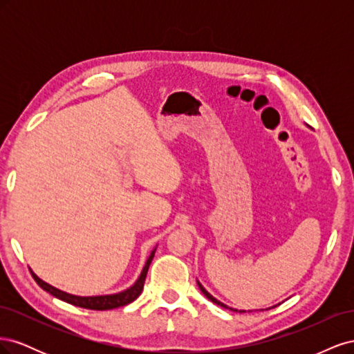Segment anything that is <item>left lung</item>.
Segmentation results:
<instances>
[{"mask_svg":"<svg viewBox=\"0 0 354 354\" xmlns=\"http://www.w3.org/2000/svg\"><path fill=\"white\" fill-rule=\"evenodd\" d=\"M198 285H199V288H201V291L203 292V295H205L208 299H211V301H212L214 304H217V306H221V307H226V308H227V306H224L223 303H220V301H218V299L214 298V297H212L209 292H207V291H205V288H203V286H202L199 282H198ZM230 310H233V308H230ZM234 312H238V310H234ZM241 312H242V310H241Z\"/></svg>","mask_w":354,"mask_h":354,"instance_id":"left-lung-1","label":"left lung"}]
</instances>
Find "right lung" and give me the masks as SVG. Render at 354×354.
Segmentation results:
<instances>
[{"instance_id": "right-lung-1", "label": "right lung", "mask_w": 354, "mask_h": 354, "mask_svg": "<svg viewBox=\"0 0 354 354\" xmlns=\"http://www.w3.org/2000/svg\"><path fill=\"white\" fill-rule=\"evenodd\" d=\"M153 255H155V251L149 255V259L143 267V272L140 274V277H138L137 282L128 288L127 291L124 292H120V294H113V295H100V297H77V295H71V294H66L60 291V289L51 286L48 283H46L44 281H41L39 277L32 273V277H34L35 282L44 289V291L50 292L53 297H56L59 299H62V301H66L72 306H78V307H82V308H90V310H111V308H118V307H122V306H127L133 303L134 299L142 294L143 291V285H145V279H146V274H147V270H149V266H151L152 260H153Z\"/></svg>"}]
</instances>
